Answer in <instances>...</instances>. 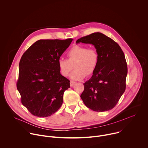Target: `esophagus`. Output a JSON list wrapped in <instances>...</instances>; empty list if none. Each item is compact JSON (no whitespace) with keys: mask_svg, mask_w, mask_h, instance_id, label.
Instances as JSON below:
<instances>
[{"mask_svg":"<svg viewBox=\"0 0 148 148\" xmlns=\"http://www.w3.org/2000/svg\"><path fill=\"white\" fill-rule=\"evenodd\" d=\"M75 84V82H73V81H71L70 82V86H71V87H73Z\"/></svg>","mask_w":148,"mask_h":148,"instance_id":"esophagus-1","label":"esophagus"}]
</instances>
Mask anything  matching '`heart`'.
Segmentation results:
<instances>
[{"label": "heart", "mask_w": 148, "mask_h": 148, "mask_svg": "<svg viewBox=\"0 0 148 148\" xmlns=\"http://www.w3.org/2000/svg\"><path fill=\"white\" fill-rule=\"evenodd\" d=\"M68 59L60 58L58 66L61 75L67 77L73 69L71 78L75 80L83 79L86 75L90 76L95 72L99 62V54L94 48H88L86 46L74 45L68 51Z\"/></svg>", "instance_id": "1"}]
</instances>
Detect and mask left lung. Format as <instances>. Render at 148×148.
<instances>
[{
    "label": "left lung",
    "instance_id": "8db88e82",
    "mask_svg": "<svg viewBox=\"0 0 148 148\" xmlns=\"http://www.w3.org/2000/svg\"><path fill=\"white\" fill-rule=\"evenodd\" d=\"M92 44L99 54L98 66L90 79L83 84L80 97L85 105L96 112L113 108L125 90L127 65L119 45L103 34L82 37L79 43Z\"/></svg>",
    "mask_w": 148,
    "mask_h": 148
}]
</instances>
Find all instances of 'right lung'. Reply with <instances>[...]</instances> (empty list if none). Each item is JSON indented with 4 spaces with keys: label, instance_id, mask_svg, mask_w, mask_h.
I'll return each instance as SVG.
<instances>
[{
    "label": "right lung",
    "instance_id": "add662e5",
    "mask_svg": "<svg viewBox=\"0 0 148 148\" xmlns=\"http://www.w3.org/2000/svg\"><path fill=\"white\" fill-rule=\"evenodd\" d=\"M72 40H39L21 57L17 88L22 104L32 114L48 117L62 105L70 81L60 73L58 61Z\"/></svg>",
    "mask_w": 148,
    "mask_h": 148
}]
</instances>
